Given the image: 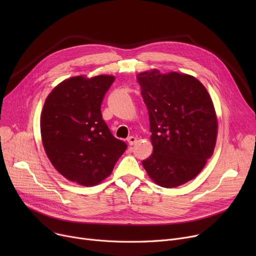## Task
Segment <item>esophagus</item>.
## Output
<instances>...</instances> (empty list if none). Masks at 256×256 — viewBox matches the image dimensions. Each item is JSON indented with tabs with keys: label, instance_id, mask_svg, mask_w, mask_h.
<instances>
[{
	"label": "esophagus",
	"instance_id": "obj_1",
	"mask_svg": "<svg viewBox=\"0 0 256 256\" xmlns=\"http://www.w3.org/2000/svg\"><path fill=\"white\" fill-rule=\"evenodd\" d=\"M126 140H128V142L130 145H134V144H135V143L137 142V138H136V137H132V136L128 137Z\"/></svg>",
	"mask_w": 256,
	"mask_h": 256
}]
</instances>
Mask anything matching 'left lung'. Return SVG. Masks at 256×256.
I'll return each mask as SVG.
<instances>
[{
    "label": "left lung",
    "instance_id": "obj_1",
    "mask_svg": "<svg viewBox=\"0 0 256 256\" xmlns=\"http://www.w3.org/2000/svg\"><path fill=\"white\" fill-rule=\"evenodd\" d=\"M150 114L152 156L142 162L150 180L176 188L195 178L214 154L218 118L210 93L195 76L154 68L139 74Z\"/></svg>",
    "mask_w": 256,
    "mask_h": 256
}]
</instances>
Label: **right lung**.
Instances as JSON below:
<instances>
[{
    "label": "right lung",
    "instance_id": "right-lung-1",
    "mask_svg": "<svg viewBox=\"0 0 256 256\" xmlns=\"http://www.w3.org/2000/svg\"><path fill=\"white\" fill-rule=\"evenodd\" d=\"M114 76L66 78L48 96L40 132L52 165L66 180L92 186L111 176L126 144L116 139L102 119L100 106Z\"/></svg>",
    "mask_w": 256,
    "mask_h": 256
}]
</instances>
